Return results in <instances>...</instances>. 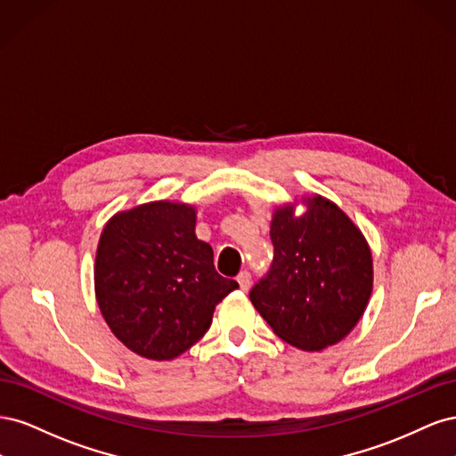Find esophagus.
<instances>
[{"mask_svg":"<svg viewBox=\"0 0 456 456\" xmlns=\"http://www.w3.org/2000/svg\"><path fill=\"white\" fill-rule=\"evenodd\" d=\"M238 283L241 287V291H247V289H249V285H251V273L247 272V270L240 272L238 273Z\"/></svg>","mask_w":456,"mask_h":456,"instance_id":"obj_1","label":"esophagus"}]
</instances>
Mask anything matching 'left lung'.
I'll return each mask as SVG.
<instances>
[{"mask_svg":"<svg viewBox=\"0 0 456 456\" xmlns=\"http://www.w3.org/2000/svg\"><path fill=\"white\" fill-rule=\"evenodd\" d=\"M306 213L278 207L270 238L273 260L249 298L273 333L306 352L340 342L362 320L372 291L370 249L352 220L322 196Z\"/></svg>","mask_w":456,"mask_h":456,"instance_id":"left-lung-1","label":"left lung"}]
</instances>
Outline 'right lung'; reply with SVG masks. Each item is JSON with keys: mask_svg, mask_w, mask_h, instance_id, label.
Listing matches in <instances>:
<instances>
[{"mask_svg": "<svg viewBox=\"0 0 456 456\" xmlns=\"http://www.w3.org/2000/svg\"><path fill=\"white\" fill-rule=\"evenodd\" d=\"M196 238V209L151 201L108 220L96 249L94 293L112 333L148 360H175L207 333L215 306L238 289Z\"/></svg>", "mask_w": 456, "mask_h": 456, "instance_id": "obj_1", "label": "right lung"}]
</instances>
